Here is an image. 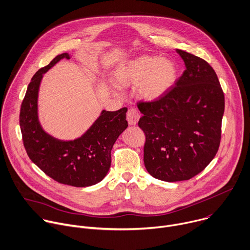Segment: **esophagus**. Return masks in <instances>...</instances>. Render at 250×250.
Masks as SVG:
<instances>
[{
    "mask_svg": "<svg viewBox=\"0 0 250 250\" xmlns=\"http://www.w3.org/2000/svg\"><path fill=\"white\" fill-rule=\"evenodd\" d=\"M140 119V113L136 108H130L127 112V121L129 125H136Z\"/></svg>",
    "mask_w": 250,
    "mask_h": 250,
    "instance_id": "1",
    "label": "esophagus"
}]
</instances>
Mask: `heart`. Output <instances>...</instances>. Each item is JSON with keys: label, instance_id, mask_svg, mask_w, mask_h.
I'll return each instance as SVG.
<instances>
[{"label": "heart", "instance_id": "heart-1", "mask_svg": "<svg viewBox=\"0 0 250 250\" xmlns=\"http://www.w3.org/2000/svg\"><path fill=\"white\" fill-rule=\"evenodd\" d=\"M176 68L168 60L142 56L122 66L114 75L120 87L138 84V92L146 101H157L172 87L176 80Z\"/></svg>", "mask_w": 250, "mask_h": 250}]
</instances>
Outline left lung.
I'll return each instance as SVG.
<instances>
[{"mask_svg": "<svg viewBox=\"0 0 250 250\" xmlns=\"http://www.w3.org/2000/svg\"><path fill=\"white\" fill-rule=\"evenodd\" d=\"M185 71L163 97L140 101L144 163L153 177L188 180L215 158L221 143L225 95L216 72L204 59L176 49Z\"/></svg>", "mask_w": 250, "mask_h": 250, "instance_id": "8db88e82", "label": "left lung"}]
</instances>
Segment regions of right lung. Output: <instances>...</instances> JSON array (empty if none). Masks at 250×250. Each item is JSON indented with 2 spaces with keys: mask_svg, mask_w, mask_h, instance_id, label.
Wrapping results in <instances>:
<instances>
[{
  "mask_svg": "<svg viewBox=\"0 0 250 250\" xmlns=\"http://www.w3.org/2000/svg\"><path fill=\"white\" fill-rule=\"evenodd\" d=\"M68 53L56 56L32 77L22 101L20 125L29 159L49 177L75 187L91 186L102 181L111 165V149L127 128V108L102 112L93 125L79 139L60 141L46 134L37 116V96L42 76Z\"/></svg>",
  "mask_w": 250,
  "mask_h": 250,
  "instance_id": "add662e5",
  "label": "right lung"
}]
</instances>
